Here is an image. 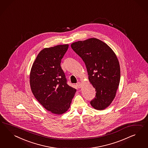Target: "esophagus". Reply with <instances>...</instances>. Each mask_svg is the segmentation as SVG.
Segmentation results:
<instances>
[{
	"label": "esophagus",
	"instance_id": "34e87169",
	"mask_svg": "<svg viewBox=\"0 0 148 148\" xmlns=\"http://www.w3.org/2000/svg\"><path fill=\"white\" fill-rule=\"evenodd\" d=\"M76 86H77L79 88H81V82H78L76 84Z\"/></svg>",
	"mask_w": 148,
	"mask_h": 148
}]
</instances>
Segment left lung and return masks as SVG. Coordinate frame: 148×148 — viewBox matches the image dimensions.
Here are the masks:
<instances>
[{
	"instance_id": "1",
	"label": "left lung",
	"mask_w": 148,
	"mask_h": 148,
	"mask_svg": "<svg viewBox=\"0 0 148 148\" xmlns=\"http://www.w3.org/2000/svg\"><path fill=\"white\" fill-rule=\"evenodd\" d=\"M71 47L85 63L88 79L97 92L90 105L96 110H104L114 98L120 82L121 69L116 54L95 38L75 42Z\"/></svg>"
}]
</instances>
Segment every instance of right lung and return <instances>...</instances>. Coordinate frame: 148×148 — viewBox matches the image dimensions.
I'll use <instances>...</instances> for the list:
<instances>
[{
	"instance_id": "1",
	"label": "right lung",
	"mask_w": 148,
	"mask_h": 148,
	"mask_svg": "<svg viewBox=\"0 0 148 148\" xmlns=\"http://www.w3.org/2000/svg\"><path fill=\"white\" fill-rule=\"evenodd\" d=\"M68 45L42 50L32 64L30 84L38 101L54 114H61L70 108L76 90L67 84L61 61Z\"/></svg>"
}]
</instances>
